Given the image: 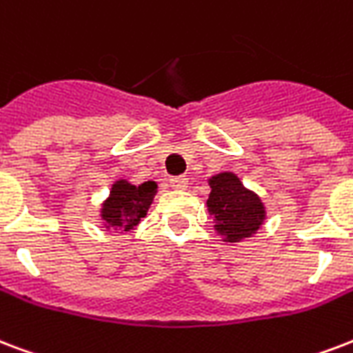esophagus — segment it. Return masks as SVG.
<instances>
[{
    "label": "esophagus",
    "instance_id": "esophagus-1",
    "mask_svg": "<svg viewBox=\"0 0 353 353\" xmlns=\"http://www.w3.org/2000/svg\"><path fill=\"white\" fill-rule=\"evenodd\" d=\"M170 187L176 188V190H183V188L188 187V179L185 176H177L170 179Z\"/></svg>",
    "mask_w": 353,
    "mask_h": 353
}]
</instances>
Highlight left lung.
I'll list each match as a JSON object with an SVG mask.
<instances>
[{
	"mask_svg": "<svg viewBox=\"0 0 353 353\" xmlns=\"http://www.w3.org/2000/svg\"><path fill=\"white\" fill-rule=\"evenodd\" d=\"M207 181L211 187L207 211L222 241L236 244L254 236L266 220V207L259 194L244 187L241 177L233 172H220Z\"/></svg>",
	"mask_w": 353,
	"mask_h": 353,
	"instance_id": "8db88e82",
	"label": "left lung"
}]
</instances>
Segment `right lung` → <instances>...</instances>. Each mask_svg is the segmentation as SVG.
I'll return each instance as SVG.
<instances>
[{
	"instance_id": "obj_1",
	"label": "right lung",
	"mask_w": 353,
	"mask_h": 353,
	"mask_svg": "<svg viewBox=\"0 0 353 353\" xmlns=\"http://www.w3.org/2000/svg\"><path fill=\"white\" fill-rule=\"evenodd\" d=\"M157 194V183L144 181L133 185L128 179H117L112 183L111 192L101 203L99 216L105 230H114V233L134 231L141 220L148 214L153 198Z\"/></svg>"
}]
</instances>
